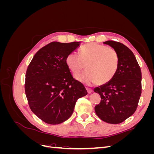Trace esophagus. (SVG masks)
<instances>
[{
	"instance_id": "obj_1",
	"label": "esophagus",
	"mask_w": 154,
	"mask_h": 154,
	"mask_svg": "<svg viewBox=\"0 0 154 154\" xmlns=\"http://www.w3.org/2000/svg\"><path fill=\"white\" fill-rule=\"evenodd\" d=\"M86 90H87V92H88V94H91V93L92 92V90L91 89V88H86Z\"/></svg>"
}]
</instances>
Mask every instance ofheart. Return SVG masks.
<instances>
[{"mask_svg": "<svg viewBox=\"0 0 154 154\" xmlns=\"http://www.w3.org/2000/svg\"><path fill=\"white\" fill-rule=\"evenodd\" d=\"M79 53L71 52L66 58L67 67L74 74L85 66L86 71L75 76L77 81L88 85L95 83L101 85L112 80L119 66L118 55L114 49L88 43L82 46Z\"/></svg>", "mask_w": 154, "mask_h": 154, "instance_id": "heart-1", "label": "heart"}]
</instances>
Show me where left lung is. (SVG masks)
Masks as SVG:
<instances>
[{"label": "left lung", "instance_id": "8db88e82", "mask_svg": "<svg viewBox=\"0 0 154 154\" xmlns=\"http://www.w3.org/2000/svg\"><path fill=\"white\" fill-rule=\"evenodd\" d=\"M103 44L117 52L119 66L112 80L94 89L101 99L94 109L102 121L119 124L136 110L141 94V71L132 51L127 46L112 40Z\"/></svg>", "mask_w": 154, "mask_h": 154}]
</instances>
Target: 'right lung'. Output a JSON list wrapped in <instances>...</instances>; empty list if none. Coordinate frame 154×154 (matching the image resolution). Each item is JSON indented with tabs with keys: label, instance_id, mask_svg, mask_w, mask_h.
I'll list each match as a JSON object with an SVG mask.
<instances>
[{
	"label": "right lung",
	"instance_id": "1",
	"mask_svg": "<svg viewBox=\"0 0 154 154\" xmlns=\"http://www.w3.org/2000/svg\"><path fill=\"white\" fill-rule=\"evenodd\" d=\"M80 42H53L32 58L26 74L25 92L31 111L45 123L57 125L71 117L78 98L87 92L74 80L66 63L67 55Z\"/></svg>",
	"mask_w": 154,
	"mask_h": 154
}]
</instances>
